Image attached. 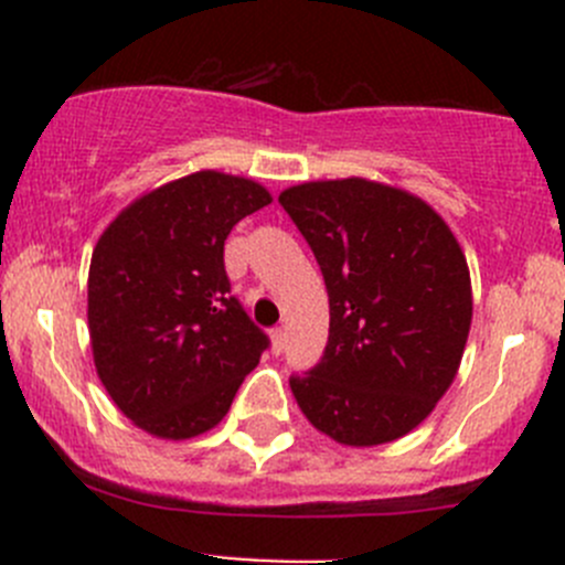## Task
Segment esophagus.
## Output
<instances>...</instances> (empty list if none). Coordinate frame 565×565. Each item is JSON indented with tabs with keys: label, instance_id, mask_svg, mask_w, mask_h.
<instances>
[{
	"label": "esophagus",
	"instance_id": "1",
	"mask_svg": "<svg viewBox=\"0 0 565 565\" xmlns=\"http://www.w3.org/2000/svg\"><path fill=\"white\" fill-rule=\"evenodd\" d=\"M270 344H273V352H276V355H281V352L287 350V330H284V328L273 330Z\"/></svg>",
	"mask_w": 565,
	"mask_h": 565
}]
</instances>
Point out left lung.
<instances>
[{"label":"left lung","instance_id":"8db88e82","mask_svg":"<svg viewBox=\"0 0 565 565\" xmlns=\"http://www.w3.org/2000/svg\"><path fill=\"white\" fill-rule=\"evenodd\" d=\"M281 207L315 250L328 347L289 377L315 429L352 448L413 431L451 388L472 319L465 250L415 193L347 177L287 188Z\"/></svg>","mask_w":565,"mask_h":565}]
</instances>
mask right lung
I'll return each mask as SVG.
<instances>
[{
    "label": "right lung",
    "instance_id": "right-lung-1",
    "mask_svg": "<svg viewBox=\"0 0 565 565\" xmlns=\"http://www.w3.org/2000/svg\"><path fill=\"white\" fill-rule=\"evenodd\" d=\"M270 202L259 182L204 169L130 202L100 235L87 281L95 369L147 435L218 426L270 344L224 270L232 226Z\"/></svg>",
    "mask_w": 565,
    "mask_h": 565
}]
</instances>
